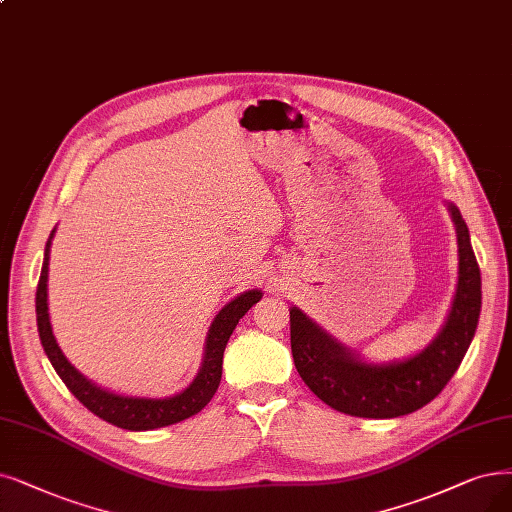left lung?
<instances>
[{
	"instance_id": "8db88e82",
	"label": "left lung",
	"mask_w": 512,
	"mask_h": 512,
	"mask_svg": "<svg viewBox=\"0 0 512 512\" xmlns=\"http://www.w3.org/2000/svg\"><path fill=\"white\" fill-rule=\"evenodd\" d=\"M458 233V285L435 340L410 359L367 363L306 317L290 309L294 365L311 391L334 410L359 418H397L433 401L460 367L481 313V271L468 227L447 203Z\"/></svg>"
}]
</instances>
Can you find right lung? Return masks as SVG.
Listing matches in <instances>:
<instances>
[{
    "instance_id": "1",
    "label": "right lung",
    "mask_w": 512,
    "mask_h": 512,
    "mask_svg": "<svg viewBox=\"0 0 512 512\" xmlns=\"http://www.w3.org/2000/svg\"><path fill=\"white\" fill-rule=\"evenodd\" d=\"M52 237H54V231L50 233V239L46 243L44 267H42V275H39L37 294H35L37 332L56 374L67 384V388L77 397V401L84 403L94 416L102 418L109 424H115L119 428H126V431H153V428L170 426L201 412L203 407L210 403L220 384L222 355H224V349H227V342L235 330V325L262 298V292L248 290L239 294L237 298H233L227 306H222V311L214 317L210 325V332L206 338V353H203L199 372L185 391L166 399L115 395L105 391V388L96 386L84 374H79L67 361L63 351H60V346L52 334L50 313H48V264H50Z\"/></svg>"
}]
</instances>
